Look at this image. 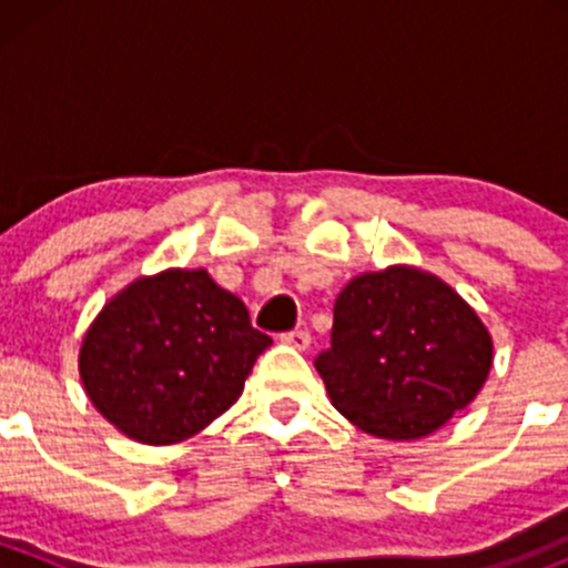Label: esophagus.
I'll return each instance as SVG.
<instances>
[{
    "label": "esophagus",
    "instance_id": "1",
    "mask_svg": "<svg viewBox=\"0 0 568 568\" xmlns=\"http://www.w3.org/2000/svg\"><path fill=\"white\" fill-rule=\"evenodd\" d=\"M311 332L307 329H291V332H283V335H280V343H285V346H294V348H300V352H305L307 346H311Z\"/></svg>",
    "mask_w": 568,
    "mask_h": 568
}]
</instances>
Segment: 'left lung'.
Returning <instances> with one entry per match:
<instances>
[{
	"instance_id": "obj_1",
	"label": "left lung",
	"mask_w": 568,
	"mask_h": 568,
	"mask_svg": "<svg viewBox=\"0 0 568 568\" xmlns=\"http://www.w3.org/2000/svg\"><path fill=\"white\" fill-rule=\"evenodd\" d=\"M316 371L341 415L385 439L437 432L484 387L491 337L443 280L417 268L354 277Z\"/></svg>"
}]
</instances>
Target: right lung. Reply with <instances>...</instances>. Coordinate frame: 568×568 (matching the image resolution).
Returning a JSON list of instances; mask_svg holds the SVG:
<instances>
[{"label":"right lung","instance_id":"obj_1","mask_svg":"<svg viewBox=\"0 0 568 568\" xmlns=\"http://www.w3.org/2000/svg\"><path fill=\"white\" fill-rule=\"evenodd\" d=\"M239 296L203 268L136 280L84 335V390L136 443L173 445L231 409L263 348Z\"/></svg>","mask_w":568,"mask_h":568}]
</instances>
